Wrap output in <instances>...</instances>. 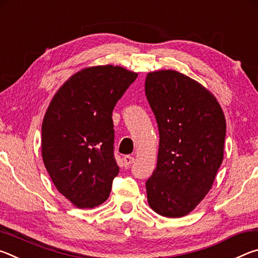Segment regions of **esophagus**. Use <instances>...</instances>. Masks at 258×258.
<instances>
[{
    "instance_id": "obj_1",
    "label": "esophagus",
    "mask_w": 258,
    "mask_h": 258,
    "mask_svg": "<svg viewBox=\"0 0 258 258\" xmlns=\"http://www.w3.org/2000/svg\"><path fill=\"white\" fill-rule=\"evenodd\" d=\"M123 161H124L125 167H128V166H131V165L134 163V157H132V156H124Z\"/></svg>"
}]
</instances>
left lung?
Returning <instances> with one entry per match:
<instances>
[{
  "instance_id": "1",
  "label": "left lung",
  "mask_w": 258,
  "mask_h": 258,
  "mask_svg": "<svg viewBox=\"0 0 258 258\" xmlns=\"http://www.w3.org/2000/svg\"><path fill=\"white\" fill-rule=\"evenodd\" d=\"M145 87L159 130L148 204L161 216H185L212 189L223 161L224 112L211 91L176 71L148 73Z\"/></svg>"
}]
</instances>
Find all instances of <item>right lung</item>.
Segmentation results:
<instances>
[{
	"instance_id": "1",
	"label": "right lung",
	"mask_w": 258,
	"mask_h": 258,
	"mask_svg": "<svg viewBox=\"0 0 258 258\" xmlns=\"http://www.w3.org/2000/svg\"><path fill=\"white\" fill-rule=\"evenodd\" d=\"M138 73L102 64L81 69L59 87L42 123V158L61 195L81 209L108 199L119 173L112 110Z\"/></svg>"
}]
</instances>
